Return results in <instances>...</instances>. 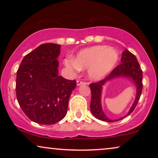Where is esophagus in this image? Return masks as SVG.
Instances as JSON below:
<instances>
[{
    "mask_svg": "<svg viewBox=\"0 0 158 158\" xmlns=\"http://www.w3.org/2000/svg\"><path fill=\"white\" fill-rule=\"evenodd\" d=\"M84 84H86L85 82H83L82 81H77V85H84Z\"/></svg>",
    "mask_w": 158,
    "mask_h": 158,
    "instance_id": "esophagus-1",
    "label": "esophagus"
}]
</instances>
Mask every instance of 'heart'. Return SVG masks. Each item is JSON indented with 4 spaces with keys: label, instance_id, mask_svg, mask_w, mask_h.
<instances>
[{
    "label": "heart",
    "instance_id": "heart-1",
    "mask_svg": "<svg viewBox=\"0 0 158 158\" xmlns=\"http://www.w3.org/2000/svg\"><path fill=\"white\" fill-rule=\"evenodd\" d=\"M119 59L118 51L113 47L98 45L80 51L75 57L64 60L68 68L75 70L88 68L90 80L103 78L116 65Z\"/></svg>",
    "mask_w": 158,
    "mask_h": 158
}]
</instances>
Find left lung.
Returning <instances> with one entry per match:
<instances>
[{"instance_id":"1","label":"left lung","mask_w":158,"mask_h":158,"mask_svg":"<svg viewBox=\"0 0 158 158\" xmlns=\"http://www.w3.org/2000/svg\"><path fill=\"white\" fill-rule=\"evenodd\" d=\"M121 62L122 63L116 67L112 70V72L104 79L97 82V83L90 84V90H91V101H90V111H91L93 115L99 120L113 122L124 118V117H122L118 120H111L107 118V116L103 113L102 106H101V92H102L103 85L107 81H111L116 77H127V78L131 80V81H133V83L135 84L136 88H137L135 100L134 101L129 113L125 116H128L135 110V107L137 105L138 101L139 100L140 96L142 94V86H143L142 85V71L140 68L137 57L129 50L126 49L122 52Z\"/></svg>"}]
</instances>
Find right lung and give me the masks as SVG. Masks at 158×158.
Instances as JSON below:
<instances>
[{"label": "right lung", "instance_id": "right-lung-1", "mask_svg": "<svg viewBox=\"0 0 158 158\" xmlns=\"http://www.w3.org/2000/svg\"><path fill=\"white\" fill-rule=\"evenodd\" d=\"M61 46L42 44L23 57L16 73L18 102L29 118L41 124L51 125L67 114L68 101L76 87L58 74Z\"/></svg>", "mask_w": 158, "mask_h": 158}]
</instances>
